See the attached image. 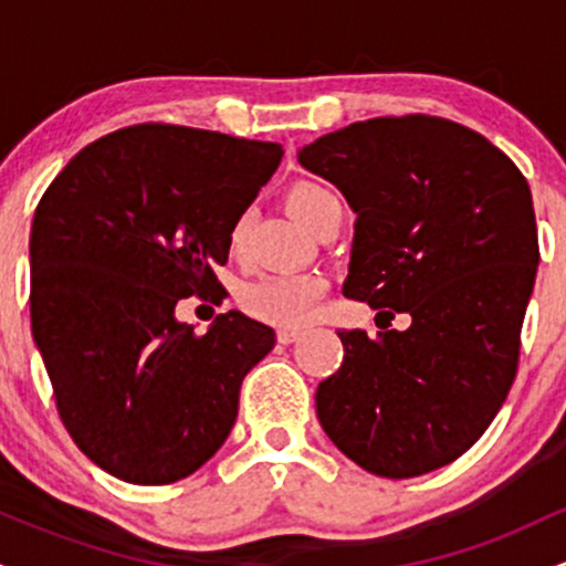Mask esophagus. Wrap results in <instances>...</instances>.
Returning a JSON list of instances; mask_svg holds the SVG:
<instances>
[{"mask_svg": "<svg viewBox=\"0 0 566 566\" xmlns=\"http://www.w3.org/2000/svg\"><path fill=\"white\" fill-rule=\"evenodd\" d=\"M301 329H279L276 333V340L282 343V346H290V343H295V340H301Z\"/></svg>", "mask_w": 566, "mask_h": 566, "instance_id": "34e87169", "label": "esophagus"}]
</instances>
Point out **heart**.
I'll list each match as a JSON object with an SVG mask.
<instances>
[{
  "instance_id": "obj_1",
  "label": "heart",
  "mask_w": 566,
  "mask_h": 566,
  "mask_svg": "<svg viewBox=\"0 0 566 566\" xmlns=\"http://www.w3.org/2000/svg\"><path fill=\"white\" fill-rule=\"evenodd\" d=\"M287 207L290 212L308 226L311 231H319L329 218L343 216L340 199L335 197L329 188L319 184H295L287 191ZM247 231V216H242L233 223L229 233V247L233 252L242 247ZM327 292V279L316 271H290V274H271L255 279L247 284L239 295V303L252 319L274 324V327H301L311 319L316 311V303Z\"/></svg>"
}]
</instances>
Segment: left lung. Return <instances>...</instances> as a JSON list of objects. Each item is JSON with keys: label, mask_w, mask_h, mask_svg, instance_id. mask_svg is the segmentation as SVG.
I'll return each instance as SVG.
<instances>
[{"label": "left lung", "mask_w": 566, "mask_h": 566, "mask_svg": "<svg viewBox=\"0 0 566 566\" xmlns=\"http://www.w3.org/2000/svg\"><path fill=\"white\" fill-rule=\"evenodd\" d=\"M297 161L356 212L343 292L412 316L405 333H337L346 354L316 418L375 476L437 471L482 437L516 375L541 261L527 180L484 135L423 114L354 122Z\"/></svg>", "instance_id": "1"}]
</instances>
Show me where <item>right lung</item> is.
I'll use <instances>...</instances> for the list:
<instances>
[{
  "instance_id": "right-lung-1",
  "label": "right lung",
  "mask_w": 566,
  "mask_h": 566,
  "mask_svg": "<svg viewBox=\"0 0 566 566\" xmlns=\"http://www.w3.org/2000/svg\"><path fill=\"white\" fill-rule=\"evenodd\" d=\"M279 143L138 125L63 167L31 223V333L76 447L129 484L191 476L229 439L244 375L276 335L242 311L205 335L180 297L216 295L229 233Z\"/></svg>"
}]
</instances>
